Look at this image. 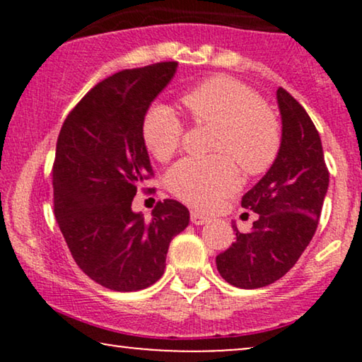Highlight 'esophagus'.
I'll list each match as a JSON object with an SVG mask.
<instances>
[{
	"mask_svg": "<svg viewBox=\"0 0 362 362\" xmlns=\"http://www.w3.org/2000/svg\"><path fill=\"white\" fill-rule=\"evenodd\" d=\"M191 222L194 226H202V224H206V222H209V217L204 216V214H201V212L192 211L191 212Z\"/></svg>",
	"mask_w": 362,
	"mask_h": 362,
	"instance_id": "esophagus-1",
	"label": "esophagus"
}]
</instances>
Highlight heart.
<instances>
[{"label":"heart","mask_w":362,"mask_h":362,"mask_svg":"<svg viewBox=\"0 0 362 362\" xmlns=\"http://www.w3.org/2000/svg\"><path fill=\"white\" fill-rule=\"evenodd\" d=\"M197 125H216L211 150L221 155L185 158L168 173V187L197 209H211L239 186V171L260 175L275 161L281 145L280 122L244 83L216 76L181 97ZM185 125L168 105L156 103L141 118V141L158 161H168L181 145Z\"/></svg>","instance_id":"b5f03b06"}]
</instances>
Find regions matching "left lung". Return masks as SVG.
Listing matches in <instances>:
<instances>
[{"label":"left lung","instance_id":"left-lung-1","mask_svg":"<svg viewBox=\"0 0 362 362\" xmlns=\"http://www.w3.org/2000/svg\"><path fill=\"white\" fill-rule=\"evenodd\" d=\"M281 145L267 175L242 196L259 214L250 232L234 227L235 242L216 257L227 284L262 288L281 279L313 239L328 191L329 171L315 123L285 88L276 90Z\"/></svg>","mask_w":362,"mask_h":362}]
</instances>
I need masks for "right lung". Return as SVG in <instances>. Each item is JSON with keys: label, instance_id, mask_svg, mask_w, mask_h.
<instances>
[{"label": "right lung", "instance_id": "add662e5", "mask_svg": "<svg viewBox=\"0 0 362 362\" xmlns=\"http://www.w3.org/2000/svg\"><path fill=\"white\" fill-rule=\"evenodd\" d=\"M176 67L156 62L107 77L59 133L54 214L78 269L105 288L136 291L160 280L170 242L189 224V211L175 199L158 201L148 221L132 211L138 186L155 176L141 118Z\"/></svg>", "mask_w": 362, "mask_h": 362}]
</instances>
